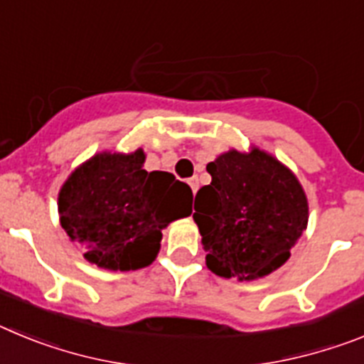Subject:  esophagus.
I'll list each match as a JSON object with an SVG mask.
<instances>
[{
	"instance_id": "34e87169",
	"label": "esophagus",
	"mask_w": 364,
	"mask_h": 364,
	"mask_svg": "<svg viewBox=\"0 0 364 364\" xmlns=\"http://www.w3.org/2000/svg\"><path fill=\"white\" fill-rule=\"evenodd\" d=\"M188 184L191 186L193 193H197V189H198V178H197V176H193V178H189Z\"/></svg>"
}]
</instances>
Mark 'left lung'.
I'll list each match as a JSON object with an SVG mask.
<instances>
[{
  "label": "left lung",
  "instance_id": "1",
  "mask_svg": "<svg viewBox=\"0 0 364 364\" xmlns=\"http://www.w3.org/2000/svg\"><path fill=\"white\" fill-rule=\"evenodd\" d=\"M205 169L211 184L198 189L193 218L208 268L239 281L281 268L308 224V200L297 176L259 147L228 151Z\"/></svg>",
  "mask_w": 364,
  "mask_h": 364
}]
</instances>
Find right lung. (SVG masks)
Here are the masks:
<instances>
[{"label": "right lung", "mask_w": 364, "mask_h": 364, "mask_svg": "<svg viewBox=\"0 0 364 364\" xmlns=\"http://www.w3.org/2000/svg\"><path fill=\"white\" fill-rule=\"evenodd\" d=\"M144 162L142 149L98 153L60 189L62 228L98 268H146L156 259L164 228L191 215V188L171 173H147Z\"/></svg>", "instance_id": "add662e5"}]
</instances>
